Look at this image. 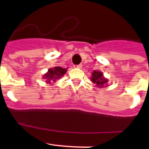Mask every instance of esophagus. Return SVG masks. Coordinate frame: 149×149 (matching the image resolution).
Here are the masks:
<instances>
[{
    "instance_id": "1",
    "label": "esophagus",
    "mask_w": 149,
    "mask_h": 149,
    "mask_svg": "<svg viewBox=\"0 0 149 149\" xmlns=\"http://www.w3.org/2000/svg\"><path fill=\"white\" fill-rule=\"evenodd\" d=\"M74 68H82V64H78V65H74Z\"/></svg>"
}]
</instances>
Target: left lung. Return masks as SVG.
I'll return each instance as SVG.
<instances>
[{"label":"left lung","instance_id":"left-lung-1","mask_svg":"<svg viewBox=\"0 0 149 149\" xmlns=\"http://www.w3.org/2000/svg\"><path fill=\"white\" fill-rule=\"evenodd\" d=\"M91 80L98 87H104L107 83V80L103 77V74L101 72H98V71H94L92 73Z\"/></svg>","mask_w":149,"mask_h":149}]
</instances>
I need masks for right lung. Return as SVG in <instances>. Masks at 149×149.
I'll return each instance as SVG.
<instances>
[{
    "label": "right lung",
    "instance_id": "right-lung-1",
    "mask_svg": "<svg viewBox=\"0 0 149 149\" xmlns=\"http://www.w3.org/2000/svg\"><path fill=\"white\" fill-rule=\"evenodd\" d=\"M66 72V69L62 68V67H55L54 68H50L48 73L44 75V78L47 80L46 82L50 84L51 81H55L56 79L60 78L61 77V76L64 75Z\"/></svg>",
    "mask_w": 149,
    "mask_h": 149
}]
</instances>
